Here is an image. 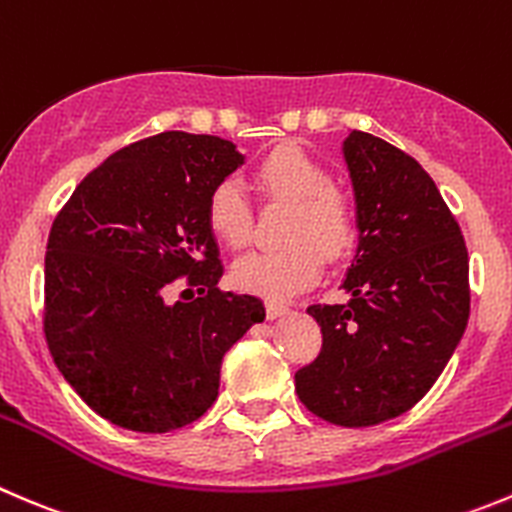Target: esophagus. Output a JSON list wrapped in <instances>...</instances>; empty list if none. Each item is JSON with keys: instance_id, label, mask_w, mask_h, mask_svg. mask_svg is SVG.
<instances>
[{"instance_id": "1", "label": "esophagus", "mask_w": 512, "mask_h": 512, "mask_svg": "<svg viewBox=\"0 0 512 512\" xmlns=\"http://www.w3.org/2000/svg\"><path fill=\"white\" fill-rule=\"evenodd\" d=\"M265 312H267V317H270V320H275V317H282V315H287V312H290V307H287L285 302L267 300V302H265Z\"/></svg>"}]
</instances>
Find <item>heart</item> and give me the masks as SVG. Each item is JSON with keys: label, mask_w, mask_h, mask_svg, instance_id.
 <instances>
[{"label": "heart", "mask_w": 512, "mask_h": 512, "mask_svg": "<svg viewBox=\"0 0 512 512\" xmlns=\"http://www.w3.org/2000/svg\"><path fill=\"white\" fill-rule=\"evenodd\" d=\"M252 182L265 200L292 202L282 232L290 245L242 255L232 265V285L250 295L280 300L305 290L322 275V257L335 262L352 250L355 210L350 197L332 185L327 167L292 142L265 152L252 167ZM205 220L212 235L232 250L252 240L250 202L237 182L225 180L212 187Z\"/></svg>", "instance_id": "obj_1"}]
</instances>
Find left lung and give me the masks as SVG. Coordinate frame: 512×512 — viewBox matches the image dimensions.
Wrapping results in <instances>:
<instances>
[{"mask_svg":"<svg viewBox=\"0 0 512 512\" xmlns=\"http://www.w3.org/2000/svg\"><path fill=\"white\" fill-rule=\"evenodd\" d=\"M360 242L345 305H310L322 350L295 372L300 403L342 428L408 413L433 388L470 315L468 250L418 160L367 132L342 145Z\"/></svg>","mask_w":512,"mask_h":512,"instance_id":"8db88e82","label":"left lung"}]
</instances>
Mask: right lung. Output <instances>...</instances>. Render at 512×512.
<instances>
[{"label":"right lung","mask_w":512,"mask_h":512,"mask_svg":"<svg viewBox=\"0 0 512 512\" xmlns=\"http://www.w3.org/2000/svg\"><path fill=\"white\" fill-rule=\"evenodd\" d=\"M240 165L232 142L162 132L109 155L54 217L44 337L74 393L119 428L170 433L202 418L225 352L265 320L257 297L217 287L205 220L212 187ZM177 279L201 297L170 306Z\"/></svg>","instance_id":"1"}]
</instances>
